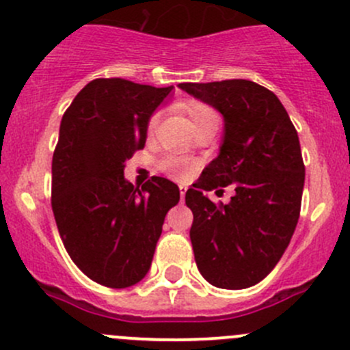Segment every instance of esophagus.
Listing matches in <instances>:
<instances>
[{"label":"esophagus","instance_id":"34e87169","mask_svg":"<svg viewBox=\"0 0 350 350\" xmlns=\"http://www.w3.org/2000/svg\"><path fill=\"white\" fill-rule=\"evenodd\" d=\"M179 195H181V201L185 200V195H186V188H185V186H179Z\"/></svg>","mask_w":350,"mask_h":350}]
</instances>
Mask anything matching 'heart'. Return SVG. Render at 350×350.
Returning a JSON list of instances; mask_svg holds the SVG:
<instances>
[{
	"mask_svg": "<svg viewBox=\"0 0 350 350\" xmlns=\"http://www.w3.org/2000/svg\"><path fill=\"white\" fill-rule=\"evenodd\" d=\"M183 109H185V113L188 115L193 126L198 125L200 122H203V120L210 118V116H217L213 109L208 107V105L201 103V101H189V103H186L185 107H183ZM157 122L159 113H155V115H152V118L149 120V123H147V132L152 133L155 126H157ZM159 167H161V171H164L169 178L178 179V181H185V179H188L189 176L195 172L196 164L193 161H189V159L178 157V155H165V157L161 159V162H159Z\"/></svg>",
	"mask_w": 350,
	"mask_h": 350,
	"instance_id": "heart-1",
	"label": "heart"
}]
</instances>
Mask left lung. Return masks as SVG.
<instances>
[{"label":"left lung","mask_w":350,"mask_h":350,"mask_svg":"<svg viewBox=\"0 0 350 350\" xmlns=\"http://www.w3.org/2000/svg\"><path fill=\"white\" fill-rule=\"evenodd\" d=\"M179 88L225 120L220 154L186 191L196 266L217 288H249L274 269L298 224L305 185L298 133L276 94L252 81ZM228 184L236 189L230 204L202 195Z\"/></svg>","instance_id":"obj_1"}]
</instances>
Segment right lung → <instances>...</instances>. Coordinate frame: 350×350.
I'll return each mask as SVG.
<instances>
[{"mask_svg": "<svg viewBox=\"0 0 350 350\" xmlns=\"http://www.w3.org/2000/svg\"><path fill=\"white\" fill-rule=\"evenodd\" d=\"M172 86L94 79L66 109L52 157V211L67 254L94 283L129 288L152 264L179 188L152 176L142 189L123 176L144 149L147 123Z\"/></svg>", "mask_w": 350, "mask_h": 350, "instance_id": "add662e5", "label": "right lung"}]
</instances>
